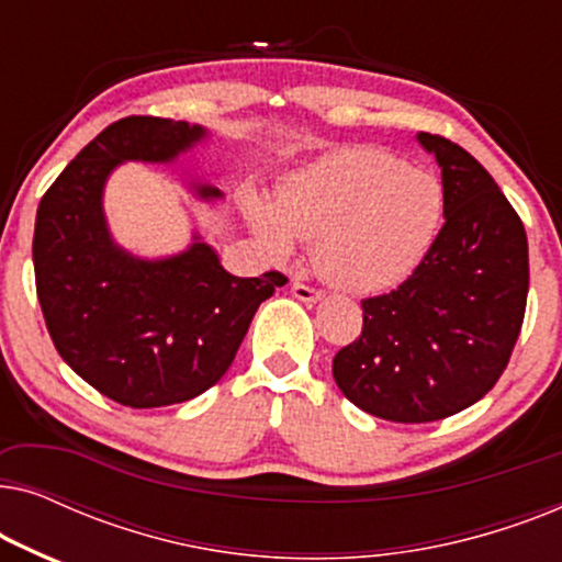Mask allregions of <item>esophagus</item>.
Instances as JSON below:
<instances>
[{
	"label": "esophagus",
	"mask_w": 562,
	"mask_h": 562,
	"mask_svg": "<svg viewBox=\"0 0 562 562\" xmlns=\"http://www.w3.org/2000/svg\"><path fill=\"white\" fill-rule=\"evenodd\" d=\"M291 294H294L299 302H319V299L325 296L319 289H314L304 281H291Z\"/></svg>",
	"instance_id": "34e87169"
}]
</instances>
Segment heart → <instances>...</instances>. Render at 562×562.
I'll return each mask as SVG.
<instances>
[{"mask_svg":"<svg viewBox=\"0 0 562 562\" xmlns=\"http://www.w3.org/2000/svg\"><path fill=\"white\" fill-rule=\"evenodd\" d=\"M273 256L294 237L314 243L317 271L335 286L371 294L402 283L432 245L442 191L432 176L381 148H342L283 183L276 204L248 199Z\"/></svg>","mask_w":562,"mask_h":562,"instance_id":"heart-1","label":"heart"}]
</instances>
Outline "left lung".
Returning <instances> with one entry per match:
<instances>
[{"label":"left lung","mask_w":562,"mask_h":562,"mask_svg":"<svg viewBox=\"0 0 562 562\" xmlns=\"http://www.w3.org/2000/svg\"><path fill=\"white\" fill-rule=\"evenodd\" d=\"M442 168L445 225L409 279L368 296L363 329L333 360L345 398L404 425L468 409L496 386L529 291L527 233L471 153L419 133Z\"/></svg>","instance_id":"left-lung-1"}]
</instances>
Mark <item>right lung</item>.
<instances>
[{
  "instance_id": "add662e5",
  "label": "right lung",
  "mask_w": 562,
  "mask_h": 562,
  "mask_svg": "<svg viewBox=\"0 0 562 562\" xmlns=\"http://www.w3.org/2000/svg\"><path fill=\"white\" fill-rule=\"evenodd\" d=\"M202 127L125 117L68 164L37 206L33 263L45 327L89 386L133 409L189 402L227 373L260 302L289 279H237L204 243L145 263L110 240L106 173L122 160H171ZM202 196H220L202 187Z\"/></svg>"
}]
</instances>
